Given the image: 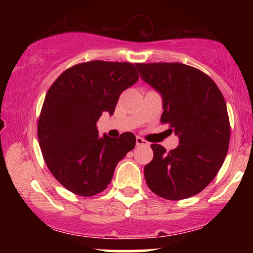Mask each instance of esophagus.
<instances>
[{"mask_svg":"<svg viewBox=\"0 0 253 253\" xmlns=\"http://www.w3.org/2000/svg\"><path fill=\"white\" fill-rule=\"evenodd\" d=\"M135 143L136 146H149V143H147L146 140H144L143 138H140V136H136Z\"/></svg>","mask_w":253,"mask_h":253,"instance_id":"34e87169","label":"esophagus"}]
</instances>
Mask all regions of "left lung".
<instances>
[{
  "label": "left lung",
  "mask_w": 253,
  "mask_h": 253,
  "mask_svg": "<svg viewBox=\"0 0 253 253\" xmlns=\"http://www.w3.org/2000/svg\"><path fill=\"white\" fill-rule=\"evenodd\" d=\"M140 77L163 97L162 124L179 145L167 152L152 144L144 175L153 193L183 200L202 191L219 172L228 151L231 126L225 98L211 78L182 63H136Z\"/></svg>",
  "instance_id": "obj_1"
}]
</instances>
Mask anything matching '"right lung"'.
I'll list each match as a JSON object with an SVG mask.
<instances>
[{
    "label": "right lung",
    "mask_w": 253,
    "mask_h": 253,
    "mask_svg": "<svg viewBox=\"0 0 253 253\" xmlns=\"http://www.w3.org/2000/svg\"><path fill=\"white\" fill-rule=\"evenodd\" d=\"M138 78L132 63L92 60L69 68L48 89L38 120L39 145L48 170L71 193L103 191L134 149L133 133L101 138L96 123L102 113H114L121 92Z\"/></svg>",
    "instance_id": "obj_1"
}]
</instances>
